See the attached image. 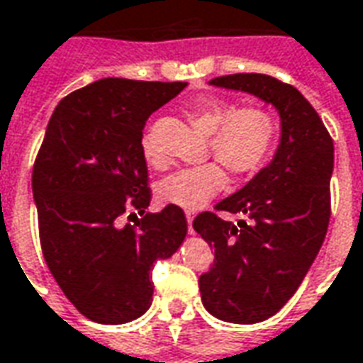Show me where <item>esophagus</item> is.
Returning a JSON list of instances; mask_svg holds the SVG:
<instances>
[{"instance_id":"34e87169","label":"esophagus","mask_w":363,"mask_h":363,"mask_svg":"<svg viewBox=\"0 0 363 363\" xmlns=\"http://www.w3.org/2000/svg\"><path fill=\"white\" fill-rule=\"evenodd\" d=\"M192 220H194V212H186V223H189L190 233H192Z\"/></svg>"}]
</instances>
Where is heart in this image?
I'll use <instances>...</instances> for the list:
<instances>
[{"label": "heart", "instance_id": "1", "mask_svg": "<svg viewBox=\"0 0 363 363\" xmlns=\"http://www.w3.org/2000/svg\"><path fill=\"white\" fill-rule=\"evenodd\" d=\"M186 118L202 134L210 135V153L218 163L182 169L157 184L163 204L194 212L208 204L228 184L226 167L235 179H247L262 169L278 140V120L260 106H241L218 96H202L186 108ZM143 155L159 163L150 140H143Z\"/></svg>", "mask_w": 363, "mask_h": 363}]
</instances>
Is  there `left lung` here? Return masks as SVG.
Returning a JSON list of instances; mask_svg holds the SVG:
<instances>
[{"mask_svg":"<svg viewBox=\"0 0 363 363\" xmlns=\"http://www.w3.org/2000/svg\"><path fill=\"white\" fill-rule=\"evenodd\" d=\"M210 85L251 93L280 114L272 161L216 204L245 220L233 223L202 212L192 223L216 257L198 280L202 303L218 319L252 325L288 303L325 241L335 145L317 111L288 83L264 74H233Z\"/></svg>","mask_w":363,"mask_h":363,"instance_id":"obj_1","label":"left lung"}]
</instances>
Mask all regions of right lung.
<instances>
[{
    "label": "right lung",
    "instance_id": "right-lung-1",
    "mask_svg": "<svg viewBox=\"0 0 363 363\" xmlns=\"http://www.w3.org/2000/svg\"><path fill=\"white\" fill-rule=\"evenodd\" d=\"M184 87L104 77L64 96L46 126L33 169L43 255L67 299L95 323L122 325L147 311L151 268L186 237L181 208L145 212L142 145L151 112Z\"/></svg>",
    "mask_w": 363,
    "mask_h": 363
}]
</instances>
